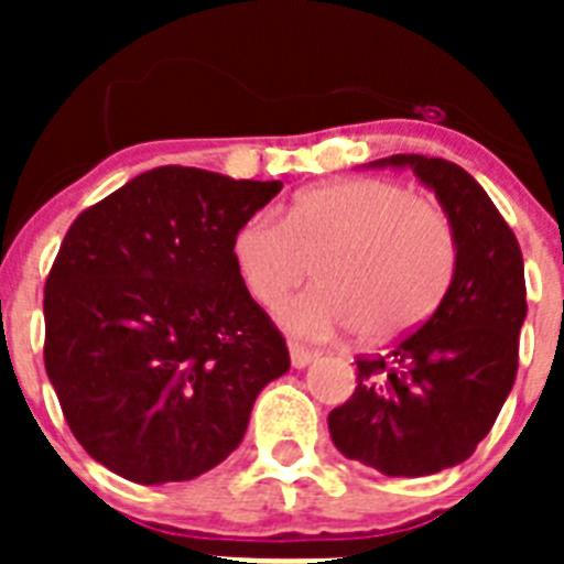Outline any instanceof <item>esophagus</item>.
<instances>
[{"instance_id":"1","label":"esophagus","mask_w":564,"mask_h":564,"mask_svg":"<svg viewBox=\"0 0 564 564\" xmlns=\"http://www.w3.org/2000/svg\"><path fill=\"white\" fill-rule=\"evenodd\" d=\"M313 358H316V352L307 350L305 344H299V341L291 344V364H293V367H299V370H302V367H307Z\"/></svg>"}]
</instances>
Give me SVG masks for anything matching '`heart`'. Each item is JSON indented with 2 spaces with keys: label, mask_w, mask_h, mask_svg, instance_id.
Masks as SVG:
<instances>
[{
  "label": "heart",
  "mask_w": 564,
  "mask_h": 564,
  "mask_svg": "<svg viewBox=\"0 0 564 564\" xmlns=\"http://www.w3.org/2000/svg\"><path fill=\"white\" fill-rule=\"evenodd\" d=\"M231 257L257 305L276 311L313 276L318 285L285 313L305 336L358 327L381 341L423 325L455 276L457 242L437 203L381 177H350L302 192L282 220L257 214L237 228Z\"/></svg>",
  "instance_id": "b5f03b06"
}]
</instances>
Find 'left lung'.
<instances>
[{
	"label": "left lung",
	"instance_id": "obj_1",
	"mask_svg": "<svg viewBox=\"0 0 564 564\" xmlns=\"http://www.w3.org/2000/svg\"><path fill=\"white\" fill-rule=\"evenodd\" d=\"M435 188L457 242L452 285L415 333L356 358V392L330 412L336 449L390 477L435 475L471 457L514 387L525 268L480 183L443 158L392 154Z\"/></svg>",
	"mask_w": 564,
	"mask_h": 564
}]
</instances>
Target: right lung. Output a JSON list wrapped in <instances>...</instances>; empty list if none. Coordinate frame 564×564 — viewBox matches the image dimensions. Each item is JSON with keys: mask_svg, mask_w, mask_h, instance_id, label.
I'll return each instance as SVG.
<instances>
[{"mask_svg": "<svg viewBox=\"0 0 564 564\" xmlns=\"http://www.w3.org/2000/svg\"><path fill=\"white\" fill-rule=\"evenodd\" d=\"M282 183L161 166L84 208L44 282V370L87 455L132 482L226 460L291 370L246 291L234 234Z\"/></svg>", "mask_w": 564, "mask_h": 564, "instance_id": "right-lung-1", "label": "right lung"}]
</instances>
